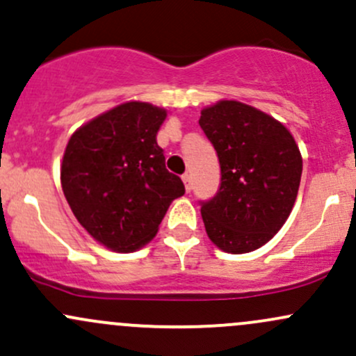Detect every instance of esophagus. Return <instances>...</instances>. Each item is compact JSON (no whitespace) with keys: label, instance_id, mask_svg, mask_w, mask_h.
I'll return each instance as SVG.
<instances>
[{"label":"esophagus","instance_id":"obj_1","mask_svg":"<svg viewBox=\"0 0 356 356\" xmlns=\"http://www.w3.org/2000/svg\"><path fill=\"white\" fill-rule=\"evenodd\" d=\"M181 179H183V183H185V190H186V192H192V188H193L192 177H190V175L186 173V175H183Z\"/></svg>","mask_w":356,"mask_h":356}]
</instances>
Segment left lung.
<instances>
[{"label": "left lung", "mask_w": 356, "mask_h": 356, "mask_svg": "<svg viewBox=\"0 0 356 356\" xmlns=\"http://www.w3.org/2000/svg\"><path fill=\"white\" fill-rule=\"evenodd\" d=\"M202 131L220 164V186L200 202L210 241L225 253L258 250L289 219L302 156L285 125L254 106L220 100L202 110Z\"/></svg>", "instance_id": "left-lung-1"}]
</instances>
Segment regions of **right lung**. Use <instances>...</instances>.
Wrapping results in <instances>:
<instances>
[{
    "instance_id": "add662e5",
    "label": "right lung",
    "mask_w": 356,
    "mask_h": 356,
    "mask_svg": "<svg viewBox=\"0 0 356 356\" xmlns=\"http://www.w3.org/2000/svg\"><path fill=\"white\" fill-rule=\"evenodd\" d=\"M166 110L127 102L102 113L71 136L60 164L67 204L95 241L131 253L158 232L181 178L164 166L156 143Z\"/></svg>"
}]
</instances>
